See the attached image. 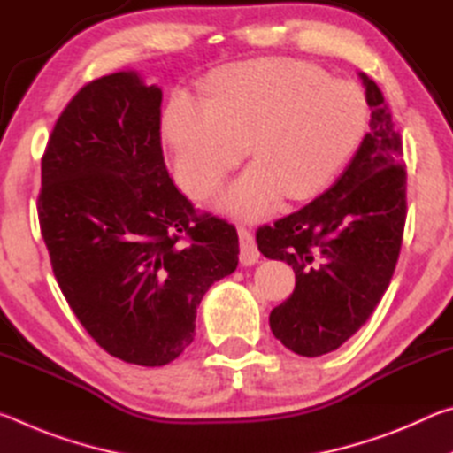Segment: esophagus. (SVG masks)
<instances>
[{"instance_id": "obj_1", "label": "esophagus", "mask_w": 453, "mask_h": 453, "mask_svg": "<svg viewBox=\"0 0 453 453\" xmlns=\"http://www.w3.org/2000/svg\"><path fill=\"white\" fill-rule=\"evenodd\" d=\"M240 234V262L243 265H254L259 259V250L254 240V234L250 232L248 227H240L237 229Z\"/></svg>"}]
</instances>
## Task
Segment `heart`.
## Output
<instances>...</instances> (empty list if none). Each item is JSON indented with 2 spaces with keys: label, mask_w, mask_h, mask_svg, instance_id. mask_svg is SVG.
Returning a JSON list of instances; mask_svg holds the SVG:
<instances>
[{
  "label": "heart",
  "mask_w": 453,
  "mask_h": 453,
  "mask_svg": "<svg viewBox=\"0 0 453 453\" xmlns=\"http://www.w3.org/2000/svg\"><path fill=\"white\" fill-rule=\"evenodd\" d=\"M208 96H175L164 135L180 186L197 199L210 197L250 148L256 162L224 196V208L242 219L270 213L283 194L316 196L357 150L370 121L356 83L335 81L303 61L229 67Z\"/></svg>",
  "instance_id": "b5f03b06"
}]
</instances>
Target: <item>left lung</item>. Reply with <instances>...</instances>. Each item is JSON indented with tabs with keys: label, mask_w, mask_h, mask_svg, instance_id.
Instances as JSON below:
<instances>
[{
	"label": "left lung",
	"mask_w": 453,
	"mask_h": 453,
	"mask_svg": "<svg viewBox=\"0 0 453 453\" xmlns=\"http://www.w3.org/2000/svg\"><path fill=\"white\" fill-rule=\"evenodd\" d=\"M370 132L326 194L256 232L259 251L294 267L296 288L270 313L273 335L305 357L348 342L392 281L408 199L402 135L375 81L359 73Z\"/></svg>",
	"instance_id": "1"
}]
</instances>
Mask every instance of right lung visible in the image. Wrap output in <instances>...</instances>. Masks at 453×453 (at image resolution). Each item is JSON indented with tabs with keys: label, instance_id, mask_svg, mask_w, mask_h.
<instances>
[{
	"label": "right lung",
	"instance_id": "1",
	"mask_svg": "<svg viewBox=\"0 0 453 453\" xmlns=\"http://www.w3.org/2000/svg\"><path fill=\"white\" fill-rule=\"evenodd\" d=\"M37 218L61 294L107 354L156 367L194 342L213 281L237 267L232 224L173 186L162 89L119 72L83 86L42 157Z\"/></svg>",
	"mask_w": 453,
	"mask_h": 453
}]
</instances>
